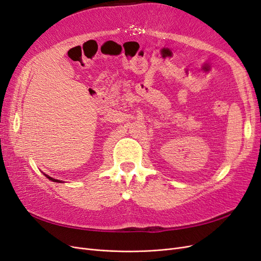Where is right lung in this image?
Instances as JSON below:
<instances>
[{
	"instance_id": "1",
	"label": "right lung",
	"mask_w": 261,
	"mask_h": 261,
	"mask_svg": "<svg viewBox=\"0 0 261 261\" xmlns=\"http://www.w3.org/2000/svg\"><path fill=\"white\" fill-rule=\"evenodd\" d=\"M46 177H48L49 179H51V180H53V181H58V183H62V181L61 180H59V179H55V178H52V177H50L49 175H45Z\"/></svg>"
}]
</instances>
